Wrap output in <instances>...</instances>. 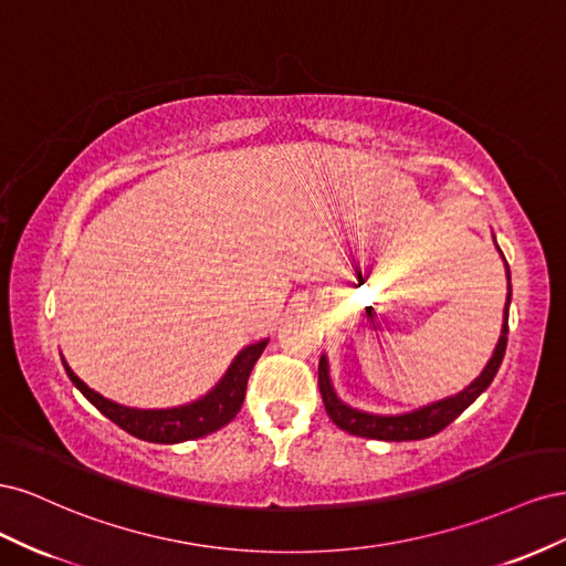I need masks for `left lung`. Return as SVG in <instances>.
I'll return each mask as SVG.
<instances>
[{"mask_svg": "<svg viewBox=\"0 0 566 566\" xmlns=\"http://www.w3.org/2000/svg\"><path fill=\"white\" fill-rule=\"evenodd\" d=\"M507 269V264H505ZM510 300H512V285H510V269H507V300H505V310H503V328L499 345L493 349V356L489 358V364L484 366L482 375L468 385L462 391L453 394V397H447L434 403L420 406L416 410H408V413L401 416H375L366 413V410H356L347 403H342L337 399V394L331 382V370H328V358L321 356L318 361V389L323 397L325 413L331 416V420L354 437H366V439H380V441H416V439H427L437 432H441L443 427L451 424L462 410H465L479 394H482L495 378L499 373L505 347H507V314H510Z\"/></svg>", "mask_w": 566, "mask_h": 566, "instance_id": "left-lung-1", "label": "left lung"}]
</instances>
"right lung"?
I'll return each instance as SVG.
<instances>
[{"label": "right lung", "mask_w": 566, "mask_h": 566, "mask_svg": "<svg viewBox=\"0 0 566 566\" xmlns=\"http://www.w3.org/2000/svg\"><path fill=\"white\" fill-rule=\"evenodd\" d=\"M269 339H260L254 345H248L243 352H238L229 370L205 397L184 403L177 408H129L123 403H115L98 391L90 389L77 375L63 361V368L73 385L87 397L101 413L113 420L117 427H123L136 439L153 441V443H179L188 439H200L205 434H212L221 427L229 424L245 399L248 378L262 356Z\"/></svg>", "instance_id": "add662e5"}]
</instances>
